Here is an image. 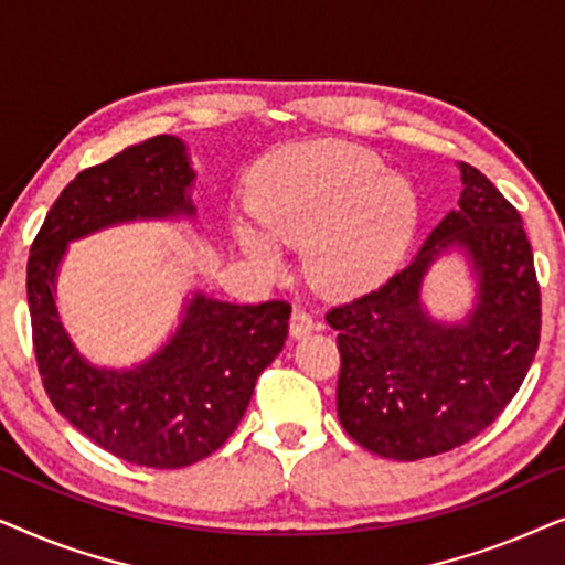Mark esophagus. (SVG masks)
Returning a JSON list of instances; mask_svg holds the SVG:
<instances>
[{
    "mask_svg": "<svg viewBox=\"0 0 565 565\" xmlns=\"http://www.w3.org/2000/svg\"><path fill=\"white\" fill-rule=\"evenodd\" d=\"M321 323L316 321V316L311 311H306V308H292V316H290V334L300 339L306 334H311V331L319 329Z\"/></svg>",
    "mask_w": 565,
    "mask_h": 565,
    "instance_id": "1",
    "label": "esophagus"
}]
</instances>
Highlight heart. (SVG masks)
Wrapping results in <instances>:
<instances>
[{"label": "heart", "mask_w": 565, "mask_h": 565, "mask_svg": "<svg viewBox=\"0 0 565 565\" xmlns=\"http://www.w3.org/2000/svg\"><path fill=\"white\" fill-rule=\"evenodd\" d=\"M416 213V195L404 177L342 146L292 153L257 205L267 238L306 246L308 275L331 292H358L388 277L404 257ZM267 238L242 231L244 249L267 269H280V254Z\"/></svg>", "instance_id": "1"}]
</instances>
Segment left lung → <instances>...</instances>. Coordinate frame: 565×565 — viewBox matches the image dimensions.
I'll return each mask as SVG.
<instances>
[{"mask_svg": "<svg viewBox=\"0 0 565 565\" xmlns=\"http://www.w3.org/2000/svg\"><path fill=\"white\" fill-rule=\"evenodd\" d=\"M460 207L431 231L401 273L327 311L337 329L339 422L354 443L391 460H422L466 445L504 412L540 344V285L516 207L460 161ZM458 243L475 262L477 308L437 324L420 280Z\"/></svg>", "mask_w": 565, "mask_h": 565, "instance_id": "obj_1", "label": "left lung"}]
</instances>
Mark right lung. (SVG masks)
I'll return each instance as SVG.
<instances>
[{"label": "right lung", "mask_w": 565, "mask_h": 565, "mask_svg": "<svg viewBox=\"0 0 565 565\" xmlns=\"http://www.w3.org/2000/svg\"><path fill=\"white\" fill-rule=\"evenodd\" d=\"M184 143L153 136L84 169L45 215L28 257V306L43 388L84 437L136 466L184 468L234 435L254 383L288 339V300L257 306L198 296L169 344L136 370H99L68 342L53 303L72 238L113 223L192 215Z\"/></svg>", "instance_id": "1"}]
</instances>
